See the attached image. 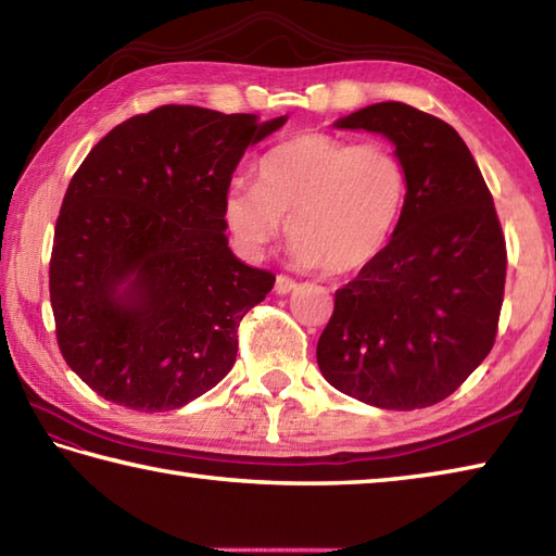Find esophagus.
<instances>
[{
    "label": "esophagus",
    "mask_w": 556,
    "mask_h": 556,
    "mask_svg": "<svg viewBox=\"0 0 556 556\" xmlns=\"http://www.w3.org/2000/svg\"><path fill=\"white\" fill-rule=\"evenodd\" d=\"M293 289H296V281H293L291 277H287V275H279L277 277V281H275V291L277 293H289Z\"/></svg>",
    "instance_id": "obj_1"
}]
</instances>
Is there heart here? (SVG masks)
<instances>
[{"label": "heart", "mask_w": 556, "mask_h": 556, "mask_svg": "<svg viewBox=\"0 0 556 556\" xmlns=\"http://www.w3.org/2000/svg\"><path fill=\"white\" fill-rule=\"evenodd\" d=\"M407 192L405 161L390 144L306 132L267 151L257 182H228L224 219L250 255L275 243L287 222L299 263L350 275L393 241Z\"/></svg>", "instance_id": "heart-1"}]
</instances>
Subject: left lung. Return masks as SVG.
Segmentation results:
<instances>
[{
  "instance_id": "1",
  "label": "left lung",
  "mask_w": 556,
  "mask_h": 556,
  "mask_svg": "<svg viewBox=\"0 0 556 556\" xmlns=\"http://www.w3.org/2000/svg\"><path fill=\"white\" fill-rule=\"evenodd\" d=\"M386 135L409 192L393 241L334 291L318 366L340 393L380 409L431 407L492 352L506 285V241L492 192L441 117L388 101L337 119Z\"/></svg>"
}]
</instances>
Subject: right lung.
<instances>
[{"label": "right lung", "mask_w": 556, "mask_h": 556, "mask_svg": "<svg viewBox=\"0 0 556 556\" xmlns=\"http://www.w3.org/2000/svg\"><path fill=\"white\" fill-rule=\"evenodd\" d=\"M285 123L161 105L84 159L54 224L50 303L64 362L93 393L178 409L231 371L238 325L275 275L231 253L224 198L245 149Z\"/></svg>", "instance_id": "obj_1"}]
</instances>
